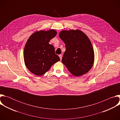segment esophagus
I'll return each instance as SVG.
<instances>
[{"mask_svg":"<svg viewBox=\"0 0 120 120\" xmlns=\"http://www.w3.org/2000/svg\"><path fill=\"white\" fill-rule=\"evenodd\" d=\"M59 56L60 58V60H61L62 59V56L61 55H59Z\"/></svg>","mask_w":120,"mask_h":120,"instance_id":"1","label":"esophagus"}]
</instances>
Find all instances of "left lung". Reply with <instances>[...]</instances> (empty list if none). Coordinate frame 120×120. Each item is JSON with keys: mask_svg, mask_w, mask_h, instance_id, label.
I'll return each instance as SVG.
<instances>
[{"mask_svg": "<svg viewBox=\"0 0 120 120\" xmlns=\"http://www.w3.org/2000/svg\"><path fill=\"white\" fill-rule=\"evenodd\" d=\"M59 37L65 44L62 61L68 71L75 76L87 73L93 65L94 57L88 38L79 30L62 31Z\"/></svg>", "mask_w": 120, "mask_h": 120, "instance_id": "8db88e82", "label": "left lung"}]
</instances>
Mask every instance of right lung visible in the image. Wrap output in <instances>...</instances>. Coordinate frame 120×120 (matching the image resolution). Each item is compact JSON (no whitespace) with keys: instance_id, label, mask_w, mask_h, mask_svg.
<instances>
[{"instance_id":"add662e5","label":"right lung","mask_w":120,"mask_h":120,"mask_svg":"<svg viewBox=\"0 0 120 120\" xmlns=\"http://www.w3.org/2000/svg\"><path fill=\"white\" fill-rule=\"evenodd\" d=\"M56 34L54 30L38 31L28 39L24 48V61L27 69L34 74L44 75L60 60L55 54L54 46L49 44Z\"/></svg>"}]
</instances>
